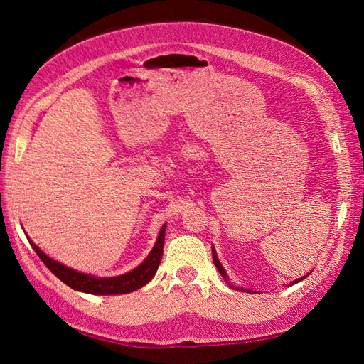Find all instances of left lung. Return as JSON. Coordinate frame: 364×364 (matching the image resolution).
I'll return each instance as SVG.
<instances>
[{
  "instance_id": "8db88e82",
  "label": "left lung",
  "mask_w": 364,
  "mask_h": 364,
  "mask_svg": "<svg viewBox=\"0 0 364 364\" xmlns=\"http://www.w3.org/2000/svg\"><path fill=\"white\" fill-rule=\"evenodd\" d=\"M213 261H214V264H215L217 270L220 272V274H222V277L229 282V279H228V273L225 272V269H223L222 264H220V261H218V258H217V253H215V249H214V247H213ZM305 277H308V274H305ZM305 277H304V278H299V279H296V281H294V282H291L290 285H293V284H296V282H299V281L305 279ZM229 285H230V284H229ZM230 287H232V285H230ZM237 290H240V289H237Z\"/></svg>"
}]
</instances>
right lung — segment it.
Masks as SVG:
<instances>
[{
  "instance_id": "right-lung-1",
  "label": "right lung",
  "mask_w": 364,
  "mask_h": 364,
  "mask_svg": "<svg viewBox=\"0 0 364 364\" xmlns=\"http://www.w3.org/2000/svg\"><path fill=\"white\" fill-rule=\"evenodd\" d=\"M165 228H167V225H164L161 228L155 246H153L149 257L142 261V264H139L136 269H134L129 273L119 274V277H112V278H95V277H91V274L75 272L74 269H70L67 266H63V264L51 259L35 243H33L28 237L27 240L31 245V247L38 253V257L50 269V272L54 274V277H58L63 284H67L73 290L90 293V294H102V296L126 294L144 287V285L155 277V273L162 259Z\"/></svg>"
}]
</instances>
